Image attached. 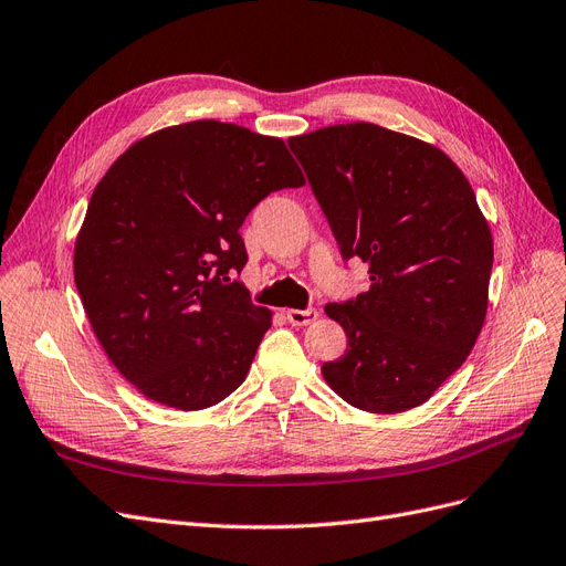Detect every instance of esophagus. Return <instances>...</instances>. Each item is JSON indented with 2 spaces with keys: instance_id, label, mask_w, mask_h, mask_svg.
Wrapping results in <instances>:
<instances>
[{
  "instance_id": "obj_1",
  "label": "esophagus",
  "mask_w": 566,
  "mask_h": 566,
  "mask_svg": "<svg viewBox=\"0 0 566 566\" xmlns=\"http://www.w3.org/2000/svg\"><path fill=\"white\" fill-rule=\"evenodd\" d=\"M284 315L294 326H307V324H312V322L319 317V310H315V307H310V310H286Z\"/></svg>"
}]
</instances>
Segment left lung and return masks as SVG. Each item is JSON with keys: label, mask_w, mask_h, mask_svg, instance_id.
Returning a JSON list of instances; mask_svg holds the SVG:
<instances>
[{"label": "left lung", "mask_w": 566, "mask_h": 566, "mask_svg": "<svg viewBox=\"0 0 566 566\" xmlns=\"http://www.w3.org/2000/svg\"><path fill=\"white\" fill-rule=\"evenodd\" d=\"M343 259L370 289L324 307L347 336L322 366L349 406L394 415L422 406L467 361L488 315L494 244L464 172L438 146L375 123L289 139Z\"/></svg>", "instance_id": "8db88e82"}]
</instances>
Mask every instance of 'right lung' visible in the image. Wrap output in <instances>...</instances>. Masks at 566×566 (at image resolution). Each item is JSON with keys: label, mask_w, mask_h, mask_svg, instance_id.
Segmentation results:
<instances>
[{"label": "right lung", "mask_w": 566, "mask_h": 566, "mask_svg": "<svg viewBox=\"0 0 566 566\" xmlns=\"http://www.w3.org/2000/svg\"><path fill=\"white\" fill-rule=\"evenodd\" d=\"M305 177L280 137L191 120L135 142L99 179L74 244V282L109 361L175 410L217 406L247 378L272 312L230 277L240 226Z\"/></svg>", "instance_id": "1"}]
</instances>
